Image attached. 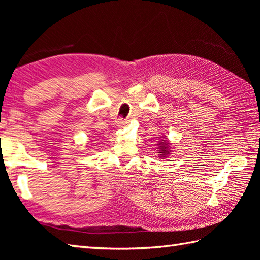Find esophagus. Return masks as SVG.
I'll use <instances>...</instances> for the list:
<instances>
[{
	"mask_svg": "<svg viewBox=\"0 0 260 260\" xmlns=\"http://www.w3.org/2000/svg\"><path fill=\"white\" fill-rule=\"evenodd\" d=\"M126 124H127V120H125L124 118H118V120H117L118 127H124Z\"/></svg>",
	"mask_w": 260,
	"mask_h": 260,
	"instance_id": "1",
	"label": "esophagus"
}]
</instances>
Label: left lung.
<instances>
[{
	"label": "left lung",
	"instance_id": "1",
	"mask_svg": "<svg viewBox=\"0 0 260 260\" xmlns=\"http://www.w3.org/2000/svg\"><path fill=\"white\" fill-rule=\"evenodd\" d=\"M159 152L158 153H161L159 154V155L161 156H163V157H165L167 155H169V147H168V143H167V141H164L163 140V142L161 141V143H159Z\"/></svg>",
	"mask_w": 260,
	"mask_h": 260
}]
</instances>
